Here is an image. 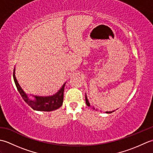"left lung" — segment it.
Wrapping results in <instances>:
<instances>
[{
	"label": "left lung",
	"mask_w": 153,
	"mask_h": 153,
	"mask_svg": "<svg viewBox=\"0 0 153 153\" xmlns=\"http://www.w3.org/2000/svg\"><path fill=\"white\" fill-rule=\"evenodd\" d=\"M85 102H86L87 105L88 106H90V103H89V102L88 99H87V95H85ZM114 112V111H112V112H106V113H111V112Z\"/></svg>",
	"instance_id": "left-lung-1"
}]
</instances>
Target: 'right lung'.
<instances>
[{"label": "right lung", "mask_w": 153, "mask_h": 153, "mask_svg": "<svg viewBox=\"0 0 153 153\" xmlns=\"http://www.w3.org/2000/svg\"><path fill=\"white\" fill-rule=\"evenodd\" d=\"M14 71L15 70H14L13 76H14V79L16 87H17L18 91L20 93L23 99H24L25 100V102H26L29 106H31L33 110H39V111L48 112L58 109V108H60L62 105L65 84H64L62 85L60 90L58 91L57 93L55 94L53 96L47 97H35V98H36L35 100H31L28 99L27 94L24 91V90L22 89L20 85H19V84L18 83L17 79L16 78Z\"/></svg>", "instance_id": "obj_1"}]
</instances>
